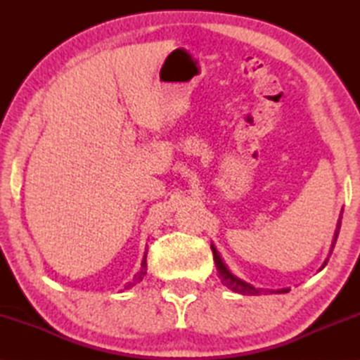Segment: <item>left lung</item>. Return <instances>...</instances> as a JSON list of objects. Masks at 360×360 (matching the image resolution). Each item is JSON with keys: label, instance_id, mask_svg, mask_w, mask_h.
<instances>
[{"label": "left lung", "instance_id": "8db88e82", "mask_svg": "<svg viewBox=\"0 0 360 360\" xmlns=\"http://www.w3.org/2000/svg\"><path fill=\"white\" fill-rule=\"evenodd\" d=\"M340 227H341V217L338 219V224H337V230H335V236H333V243H332V249H330V254L333 251L335 248V243H337V238H338V233H340ZM211 249H212V255H214V262H216V266H217V273H219V278H221V281L224 285H227L229 289H231L233 292H238V294H243V295H259L262 294V292H268V290H264V289H255L254 285H251L246 281H243V279L236 278L233 273H231L227 265L224 264L222 262V257L219 255L217 249L211 245ZM327 264V262H324V265ZM322 265V266H324ZM270 292H275V290H270ZM278 294H285V292H289V289H278L276 290Z\"/></svg>", "mask_w": 360, "mask_h": 360}]
</instances>
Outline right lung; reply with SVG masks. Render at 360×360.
Listing matches in <instances>:
<instances>
[{
	"label": "right lung",
	"mask_w": 360,
	"mask_h": 360,
	"mask_svg": "<svg viewBox=\"0 0 360 360\" xmlns=\"http://www.w3.org/2000/svg\"><path fill=\"white\" fill-rule=\"evenodd\" d=\"M146 268H148V264H146V254H144V259H143V264H141V270H139L136 275H135V278H133V281L131 283H129L125 285V289H130V288H133V285H135L136 283H139L143 279V276L146 275Z\"/></svg>",
	"instance_id": "1"
}]
</instances>
